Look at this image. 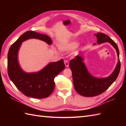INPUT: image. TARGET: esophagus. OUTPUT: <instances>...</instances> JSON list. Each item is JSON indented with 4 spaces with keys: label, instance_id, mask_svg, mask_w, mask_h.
<instances>
[{
    "label": "esophagus",
    "instance_id": "obj_1",
    "mask_svg": "<svg viewBox=\"0 0 126 126\" xmlns=\"http://www.w3.org/2000/svg\"><path fill=\"white\" fill-rule=\"evenodd\" d=\"M64 64H65V66L66 68L67 67H68L69 66V62H68V61H66V60H65L64 61Z\"/></svg>",
    "mask_w": 126,
    "mask_h": 126
}]
</instances>
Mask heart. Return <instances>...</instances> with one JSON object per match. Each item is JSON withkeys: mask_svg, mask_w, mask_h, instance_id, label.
Wrapping results in <instances>:
<instances>
[{"mask_svg": "<svg viewBox=\"0 0 126 126\" xmlns=\"http://www.w3.org/2000/svg\"><path fill=\"white\" fill-rule=\"evenodd\" d=\"M76 43H71L68 44H60L59 48L60 49L63 51H68L71 50H73L77 47Z\"/></svg>", "mask_w": 126, "mask_h": 126, "instance_id": "1", "label": "heart"}]
</instances>
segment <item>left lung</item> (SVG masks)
Wrapping results in <instances>:
<instances>
[{"mask_svg": "<svg viewBox=\"0 0 126 126\" xmlns=\"http://www.w3.org/2000/svg\"><path fill=\"white\" fill-rule=\"evenodd\" d=\"M97 38V44L109 42L116 49L118 56V62L114 71L110 76L106 78H96L88 71L83 62V59L80 55L70 61L69 66L73 75L74 88L79 94L85 97H93L101 94L113 84L118 76L121 64L119 59V50L117 44L106 34L98 32L95 34Z\"/></svg>", "mask_w": 126, "mask_h": 126, "instance_id": "1", "label": "left lung"}]
</instances>
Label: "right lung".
<instances>
[{
	"mask_svg": "<svg viewBox=\"0 0 126 126\" xmlns=\"http://www.w3.org/2000/svg\"><path fill=\"white\" fill-rule=\"evenodd\" d=\"M41 39L51 45L52 41L46 34L28 31L10 47L7 55V71L10 79L17 89L28 97L44 98L47 97L55 88L54 79L65 68L63 60L48 64L37 73H27L20 68L18 60V52L22 43L28 39Z\"/></svg>",
	"mask_w": 126,
	"mask_h": 126,
	"instance_id": "add662e5",
	"label": "right lung"
}]
</instances>
